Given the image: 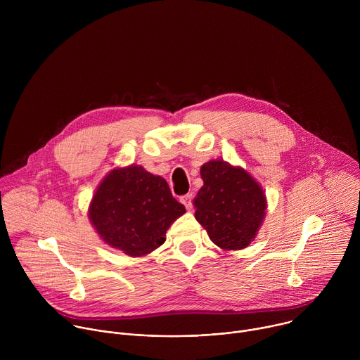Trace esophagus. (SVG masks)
Instances as JSON below:
<instances>
[{
  "instance_id": "1",
  "label": "esophagus",
  "mask_w": 360,
  "mask_h": 360,
  "mask_svg": "<svg viewBox=\"0 0 360 360\" xmlns=\"http://www.w3.org/2000/svg\"><path fill=\"white\" fill-rule=\"evenodd\" d=\"M181 202L185 205V208H186L188 211L192 210V195H191V193H186V195L181 196Z\"/></svg>"
}]
</instances>
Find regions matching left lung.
Wrapping results in <instances>:
<instances>
[{"label":"left lung","mask_w":360,"mask_h":360,"mask_svg":"<svg viewBox=\"0 0 360 360\" xmlns=\"http://www.w3.org/2000/svg\"><path fill=\"white\" fill-rule=\"evenodd\" d=\"M203 186L195 198V218L210 239L225 250L246 248L266 214V195L248 171L222 160L200 167Z\"/></svg>","instance_id":"obj_1"}]
</instances>
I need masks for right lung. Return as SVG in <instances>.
Segmentation results:
<instances>
[{"label": "right lung", "mask_w": 360, "mask_h": 360, "mask_svg": "<svg viewBox=\"0 0 360 360\" xmlns=\"http://www.w3.org/2000/svg\"><path fill=\"white\" fill-rule=\"evenodd\" d=\"M185 212L162 176L132 164L111 169L101 181L88 218L104 243L141 258L165 242L167 231Z\"/></svg>", "instance_id": "obj_1"}]
</instances>
